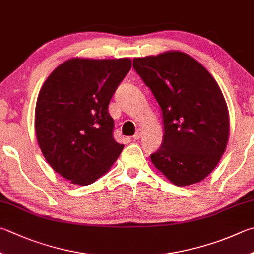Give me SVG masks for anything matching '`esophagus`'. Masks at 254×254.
<instances>
[{"label": "esophagus", "instance_id": "1", "mask_svg": "<svg viewBox=\"0 0 254 254\" xmlns=\"http://www.w3.org/2000/svg\"><path fill=\"white\" fill-rule=\"evenodd\" d=\"M141 137H142V132H141V130H137L135 132V134L133 135V139H134V140H140Z\"/></svg>", "mask_w": 254, "mask_h": 254}]
</instances>
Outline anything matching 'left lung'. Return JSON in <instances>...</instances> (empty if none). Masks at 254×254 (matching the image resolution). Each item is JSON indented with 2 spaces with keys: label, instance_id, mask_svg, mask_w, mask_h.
<instances>
[{
  "label": "left lung",
  "instance_id": "8db88e82",
  "mask_svg": "<svg viewBox=\"0 0 254 254\" xmlns=\"http://www.w3.org/2000/svg\"><path fill=\"white\" fill-rule=\"evenodd\" d=\"M133 67L162 111L163 142L151 154L152 163L175 186L202 181L218 165L229 140V111L218 83L180 51L135 58Z\"/></svg>",
  "mask_w": 254,
  "mask_h": 254
}]
</instances>
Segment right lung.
Returning a JSON list of instances; mask_svg holds the SVG:
<instances>
[{"mask_svg":"<svg viewBox=\"0 0 254 254\" xmlns=\"http://www.w3.org/2000/svg\"><path fill=\"white\" fill-rule=\"evenodd\" d=\"M131 66L127 58H74L44 82L35 107L36 139L51 168L71 183H93L122 152L108 108Z\"/></svg>","mask_w":254,"mask_h":254,"instance_id":"add662e5","label":"right lung"}]
</instances>
